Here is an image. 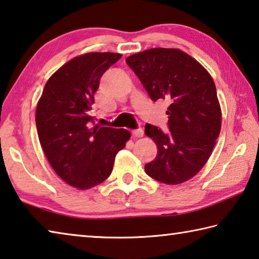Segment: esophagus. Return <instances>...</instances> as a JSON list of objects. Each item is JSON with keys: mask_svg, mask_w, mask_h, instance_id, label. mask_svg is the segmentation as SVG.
Segmentation results:
<instances>
[{"mask_svg": "<svg viewBox=\"0 0 259 259\" xmlns=\"http://www.w3.org/2000/svg\"><path fill=\"white\" fill-rule=\"evenodd\" d=\"M131 134H133L134 137L139 138V137H143V136H144V131H143L142 128H138V129H134L133 131H131Z\"/></svg>", "mask_w": 259, "mask_h": 259, "instance_id": "34e87169", "label": "esophagus"}]
</instances>
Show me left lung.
Segmentation results:
<instances>
[{
	"label": "left lung",
	"instance_id": "8db88e82",
	"mask_svg": "<svg viewBox=\"0 0 259 259\" xmlns=\"http://www.w3.org/2000/svg\"><path fill=\"white\" fill-rule=\"evenodd\" d=\"M153 102L170 103L169 131L146 123L157 146L145 164L148 176L177 185L195 176L208 161L221 133L222 113L212 77L194 58L178 49L145 50L125 59Z\"/></svg>",
	"mask_w": 259,
	"mask_h": 259
}]
</instances>
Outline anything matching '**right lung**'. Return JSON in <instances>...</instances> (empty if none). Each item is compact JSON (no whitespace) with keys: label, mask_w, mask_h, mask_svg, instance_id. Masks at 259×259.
<instances>
[{"label":"right lung","mask_w":259,"mask_h":259,"mask_svg":"<svg viewBox=\"0 0 259 259\" xmlns=\"http://www.w3.org/2000/svg\"><path fill=\"white\" fill-rule=\"evenodd\" d=\"M121 57L90 52L69 60L48 80L38 100L35 120L43 152L56 174L78 190L106 181L130 138L125 129L95 124L90 112L100 77Z\"/></svg>","instance_id":"add662e5"}]
</instances>
